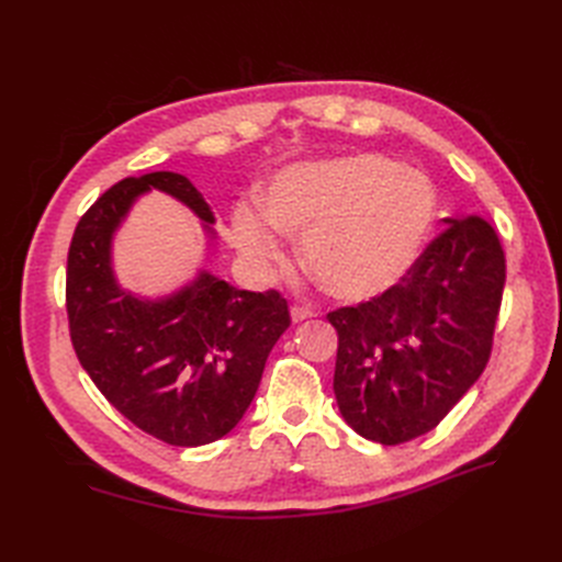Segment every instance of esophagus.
<instances>
[{
    "mask_svg": "<svg viewBox=\"0 0 562 562\" xmlns=\"http://www.w3.org/2000/svg\"><path fill=\"white\" fill-rule=\"evenodd\" d=\"M312 316H314V312H310V310H304V307H291V318H293V323H300V321L312 318Z\"/></svg>",
    "mask_w": 562,
    "mask_h": 562,
    "instance_id": "obj_1",
    "label": "esophagus"
}]
</instances>
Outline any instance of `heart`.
<instances>
[{"label": "heart", "mask_w": 562, "mask_h": 562, "mask_svg": "<svg viewBox=\"0 0 562 562\" xmlns=\"http://www.w3.org/2000/svg\"><path fill=\"white\" fill-rule=\"evenodd\" d=\"M436 220L431 180L375 151L302 161L267 192V213L234 211V244L258 269L283 258L281 232L302 236V265L328 295L372 300L417 262Z\"/></svg>", "instance_id": "heart-1"}]
</instances>
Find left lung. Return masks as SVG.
<instances>
[{
    "label": "left lung",
    "instance_id": "1",
    "mask_svg": "<svg viewBox=\"0 0 562 562\" xmlns=\"http://www.w3.org/2000/svg\"><path fill=\"white\" fill-rule=\"evenodd\" d=\"M443 225L394 288L328 314L339 413L382 446L431 431L490 359L506 281L499 236L475 215Z\"/></svg>",
    "mask_w": 562,
    "mask_h": 562
}]
</instances>
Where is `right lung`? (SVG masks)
Masks as SVG:
<instances>
[{"instance_id": "right-lung-1", "label": "right lung", "mask_w": 562, "mask_h": 562, "mask_svg": "<svg viewBox=\"0 0 562 562\" xmlns=\"http://www.w3.org/2000/svg\"><path fill=\"white\" fill-rule=\"evenodd\" d=\"M151 190L190 209L213 246V209L184 176L157 171L116 182L75 229L67 318L79 363L116 411L164 443L196 448L241 422L291 316L277 291H239L209 269L161 297L122 288L114 234Z\"/></svg>"}]
</instances>
